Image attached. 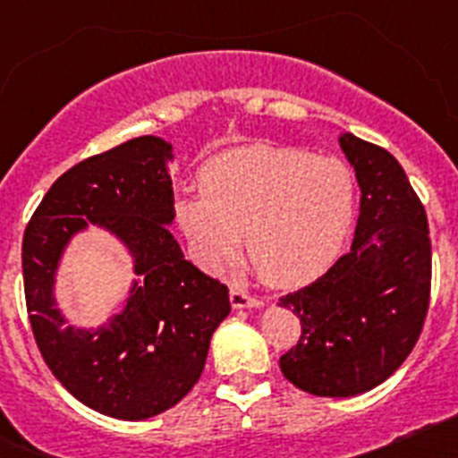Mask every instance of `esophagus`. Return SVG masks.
Wrapping results in <instances>:
<instances>
[{"label": "esophagus", "instance_id": "1", "mask_svg": "<svg viewBox=\"0 0 458 458\" xmlns=\"http://www.w3.org/2000/svg\"><path fill=\"white\" fill-rule=\"evenodd\" d=\"M229 301H232V305L236 307V310H248V307L264 305V301H261V298H257V295H250L248 291L238 289V286H233V289L229 291Z\"/></svg>", "mask_w": 458, "mask_h": 458}]
</instances>
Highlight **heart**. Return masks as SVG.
<instances>
[{
  "mask_svg": "<svg viewBox=\"0 0 458 458\" xmlns=\"http://www.w3.org/2000/svg\"><path fill=\"white\" fill-rule=\"evenodd\" d=\"M199 181L174 210L204 268L220 270L248 236L259 275L291 289L321 277L349 241L358 188L339 157L250 144L213 157Z\"/></svg>",
  "mask_w": 458,
  "mask_h": 458,
  "instance_id": "1",
  "label": "heart"
}]
</instances>
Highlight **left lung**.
<instances>
[{"label":"left lung","instance_id":"obj_1","mask_svg":"<svg viewBox=\"0 0 458 458\" xmlns=\"http://www.w3.org/2000/svg\"><path fill=\"white\" fill-rule=\"evenodd\" d=\"M339 147L362 192L353 245L317 282L279 298L301 318L279 369L317 396H355L390 378L418 344L431 293L427 213L403 167L351 132Z\"/></svg>","mask_w":458,"mask_h":458}]
</instances>
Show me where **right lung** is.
I'll use <instances>...</instances> for the list:
<instances>
[{
  "instance_id": "obj_1",
  "label": "right lung",
  "mask_w": 458,
  "mask_h": 458,
  "mask_svg": "<svg viewBox=\"0 0 458 458\" xmlns=\"http://www.w3.org/2000/svg\"><path fill=\"white\" fill-rule=\"evenodd\" d=\"M172 144L144 135L91 156L52 183L22 238L27 311L38 351L78 402L116 420L160 415L199 380L229 289L201 273L169 232ZM107 228L133 257L126 307L96 331L68 327L54 279L70 238Z\"/></svg>"
}]
</instances>
